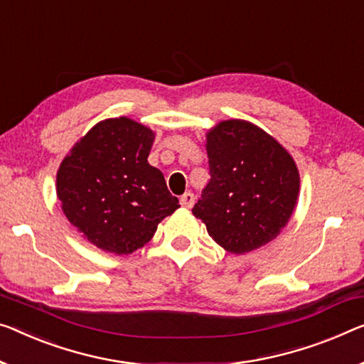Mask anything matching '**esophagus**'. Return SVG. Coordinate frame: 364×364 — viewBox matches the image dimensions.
<instances>
[{"instance_id": "esophagus-1", "label": "esophagus", "mask_w": 364, "mask_h": 364, "mask_svg": "<svg viewBox=\"0 0 364 364\" xmlns=\"http://www.w3.org/2000/svg\"><path fill=\"white\" fill-rule=\"evenodd\" d=\"M194 199H196V198H194L193 193H184L183 196L180 198V203H181L183 208L189 209V208H193V205H194Z\"/></svg>"}]
</instances>
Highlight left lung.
<instances>
[{"label": "left lung", "instance_id": "obj_1", "mask_svg": "<svg viewBox=\"0 0 364 364\" xmlns=\"http://www.w3.org/2000/svg\"><path fill=\"white\" fill-rule=\"evenodd\" d=\"M210 180L193 214L230 253H247L279 234L294 210L299 173L273 137L245 121H224L208 134Z\"/></svg>", "mask_w": 364, "mask_h": 364}]
</instances>
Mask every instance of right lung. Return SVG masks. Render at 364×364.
I'll return each instance as SVG.
<instances>
[{
    "label": "right lung",
    "instance_id": "add662e5",
    "mask_svg": "<svg viewBox=\"0 0 364 364\" xmlns=\"http://www.w3.org/2000/svg\"><path fill=\"white\" fill-rule=\"evenodd\" d=\"M154 132L127 117L106 119L65 156L57 196L75 229L101 250L127 255L180 208L160 170L149 165Z\"/></svg>",
    "mask_w": 364,
    "mask_h": 364
}]
</instances>
